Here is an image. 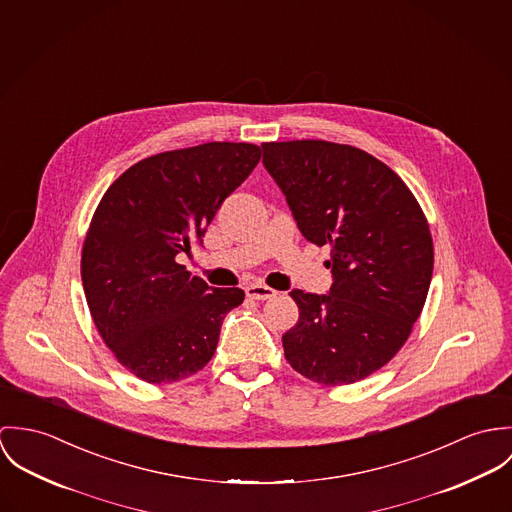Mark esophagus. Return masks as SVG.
I'll list each match as a JSON object with an SVG mask.
<instances>
[{"mask_svg": "<svg viewBox=\"0 0 512 512\" xmlns=\"http://www.w3.org/2000/svg\"><path fill=\"white\" fill-rule=\"evenodd\" d=\"M245 294L253 300H269V298H275L277 296V290H273L271 286L267 284H247L245 286Z\"/></svg>", "mask_w": 512, "mask_h": 512, "instance_id": "1", "label": "esophagus"}]
</instances>
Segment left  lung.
I'll list each match as a JSON object with an SVG mask.
<instances>
[{
    "instance_id": "obj_1",
    "label": "left lung",
    "mask_w": 512,
    "mask_h": 512,
    "mask_svg": "<svg viewBox=\"0 0 512 512\" xmlns=\"http://www.w3.org/2000/svg\"><path fill=\"white\" fill-rule=\"evenodd\" d=\"M261 147L302 235L332 249L330 292H290L300 316L284 357L320 385L357 383L397 355L424 308L434 269L426 216L397 172L357 147Z\"/></svg>"
}]
</instances>
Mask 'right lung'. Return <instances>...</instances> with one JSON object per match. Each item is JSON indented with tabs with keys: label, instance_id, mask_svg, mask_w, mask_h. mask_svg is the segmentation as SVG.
<instances>
[{
	"label": "right lung",
	"instance_id": "obj_1",
	"mask_svg": "<svg viewBox=\"0 0 512 512\" xmlns=\"http://www.w3.org/2000/svg\"><path fill=\"white\" fill-rule=\"evenodd\" d=\"M261 147L204 143L129 167L100 200L82 247L92 320L115 359L141 381L186 379L212 359L241 288H212L176 263L251 174Z\"/></svg>",
	"mask_w": 512,
	"mask_h": 512
}]
</instances>
